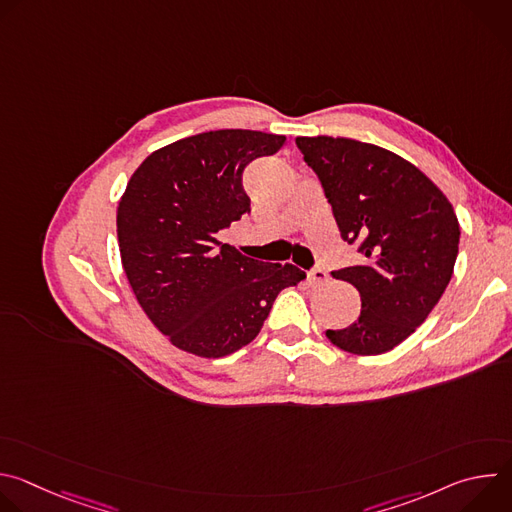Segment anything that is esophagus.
<instances>
[{
  "mask_svg": "<svg viewBox=\"0 0 512 512\" xmlns=\"http://www.w3.org/2000/svg\"><path fill=\"white\" fill-rule=\"evenodd\" d=\"M308 281H310L312 285H320V283L328 281V273H326L324 269H320V267H314V269L308 271Z\"/></svg>",
  "mask_w": 512,
  "mask_h": 512,
  "instance_id": "obj_1",
  "label": "esophagus"
}]
</instances>
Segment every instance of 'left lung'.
Masks as SVG:
<instances>
[{
  "label": "left lung",
  "instance_id": "left-lung-1",
  "mask_svg": "<svg viewBox=\"0 0 512 512\" xmlns=\"http://www.w3.org/2000/svg\"><path fill=\"white\" fill-rule=\"evenodd\" d=\"M340 237L360 263L332 271L360 294V316L326 330L352 354H383L425 322L452 279L460 225L444 192L401 156L346 137H296Z\"/></svg>",
  "mask_w": 512,
  "mask_h": 512
}]
</instances>
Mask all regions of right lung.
<instances>
[{
	"mask_svg": "<svg viewBox=\"0 0 512 512\" xmlns=\"http://www.w3.org/2000/svg\"><path fill=\"white\" fill-rule=\"evenodd\" d=\"M283 143L285 135L251 129L206 131L154 152L127 182L117 208L121 263L139 306L174 346L204 358L237 352L259 334L279 291L306 277L216 239L251 212L245 168Z\"/></svg>",
	"mask_w": 512,
	"mask_h": 512,
	"instance_id": "add662e5",
	"label": "right lung"
}]
</instances>
